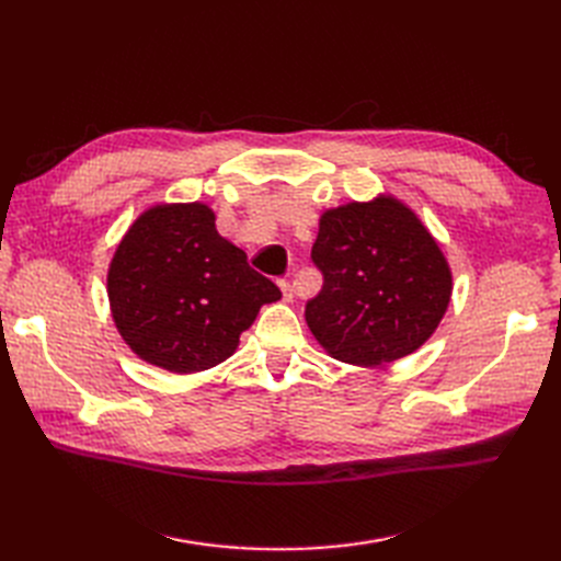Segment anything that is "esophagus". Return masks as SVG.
<instances>
[{"label":"esophagus","mask_w":561,"mask_h":561,"mask_svg":"<svg viewBox=\"0 0 561 561\" xmlns=\"http://www.w3.org/2000/svg\"><path fill=\"white\" fill-rule=\"evenodd\" d=\"M278 285H280V290H283V299H285V301H293V297H295V290H293V285H290V283H287V280H280Z\"/></svg>","instance_id":"obj_1"}]
</instances>
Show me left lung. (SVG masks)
<instances>
[{"label": "left lung", "instance_id": "obj_1", "mask_svg": "<svg viewBox=\"0 0 561 561\" xmlns=\"http://www.w3.org/2000/svg\"><path fill=\"white\" fill-rule=\"evenodd\" d=\"M311 260L322 290L304 316L318 344L342 363L377 367L404 358L428 342L449 307L443 250L393 196L322 213Z\"/></svg>", "mask_w": 561, "mask_h": 561}]
</instances>
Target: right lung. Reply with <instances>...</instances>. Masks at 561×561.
Returning <instances> with one entry per match:
<instances>
[{
    "mask_svg": "<svg viewBox=\"0 0 561 561\" xmlns=\"http://www.w3.org/2000/svg\"><path fill=\"white\" fill-rule=\"evenodd\" d=\"M107 297L114 325L149 365L194 375L225 363L280 290L222 239L206 203H161L118 243Z\"/></svg>",
    "mask_w": 561,
    "mask_h": 561,
    "instance_id": "right-lung-1",
    "label": "right lung"
}]
</instances>
